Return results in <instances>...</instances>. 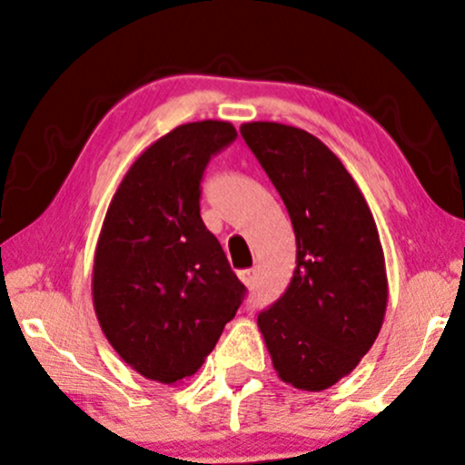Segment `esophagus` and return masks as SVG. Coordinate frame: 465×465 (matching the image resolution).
<instances>
[{"label": "esophagus", "instance_id": "34e87169", "mask_svg": "<svg viewBox=\"0 0 465 465\" xmlns=\"http://www.w3.org/2000/svg\"><path fill=\"white\" fill-rule=\"evenodd\" d=\"M238 277H240V282L244 283V286H247V288H253V286H255V277H257V272H255V271H251V268H247V271H240V272H238Z\"/></svg>", "mask_w": 465, "mask_h": 465}]
</instances>
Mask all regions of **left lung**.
Returning a JSON list of instances; mask_svg holds the SVG:
<instances>
[{
	"instance_id": "left-lung-1",
	"label": "left lung",
	"mask_w": 465,
	"mask_h": 465,
	"mask_svg": "<svg viewBox=\"0 0 465 465\" xmlns=\"http://www.w3.org/2000/svg\"><path fill=\"white\" fill-rule=\"evenodd\" d=\"M240 134L286 203L296 236L292 282L260 312L257 327L279 379L321 392L353 372L381 331V240L361 190L327 144L272 121L244 123Z\"/></svg>"
}]
</instances>
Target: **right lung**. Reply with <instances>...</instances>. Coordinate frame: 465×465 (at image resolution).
<instances>
[{
	"label": "right lung",
	"mask_w": 465,
	"mask_h": 465,
	"mask_svg": "<svg viewBox=\"0 0 465 465\" xmlns=\"http://www.w3.org/2000/svg\"><path fill=\"white\" fill-rule=\"evenodd\" d=\"M227 121L179 125L138 155L94 249L93 305L121 360L160 383L193 377L247 288L201 221V177L236 141Z\"/></svg>",
	"instance_id": "add662e5"
}]
</instances>
